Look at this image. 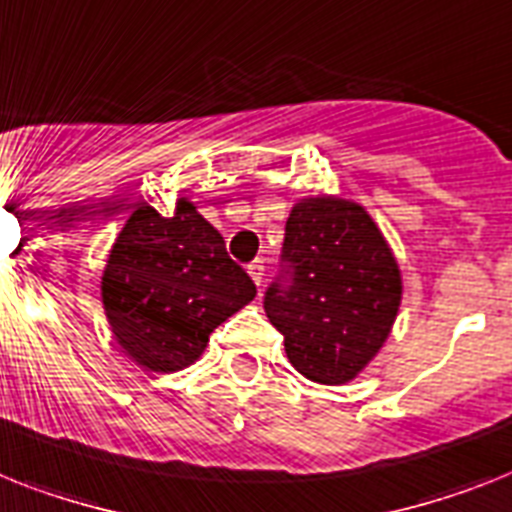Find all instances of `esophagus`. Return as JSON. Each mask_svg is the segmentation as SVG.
I'll use <instances>...</instances> for the list:
<instances>
[{
  "instance_id": "esophagus-1",
  "label": "esophagus",
  "mask_w": 512,
  "mask_h": 512,
  "mask_svg": "<svg viewBox=\"0 0 512 512\" xmlns=\"http://www.w3.org/2000/svg\"><path fill=\"white\" fill-rule=\"evenodd\" d=\"M248 274H251V280L256 282V285H261L264 282V259H256L248 264Z\"/></svg>"
}]
</instances>
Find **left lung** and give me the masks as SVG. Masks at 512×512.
<instances>
[{
    "instance_id": "left-lung-1",
    "label": "left lung",
    "mask_w": 512,
    "mask_h": 512,
    "mask_svg": "<svg viewBox=\"0 0 512 512\" xmlns=\"http://www.w3.org/2000/svg\"><path fill=\"white\" fill-rule=\"evenodd\" d=\"M280 277L264 311L285 353L319 384L356 379L390 337L403 295L398 261L363 206L303 198L285 225Z\"/></svg>"
}]
</instances>
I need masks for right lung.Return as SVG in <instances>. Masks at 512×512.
Returning a JSON list of instances; mask_svg holds the SVG:
<instances>
[{"instance_id": "1", "label": "right lung", "mask_w": 512, "mask_h": 512, "mask_svg": "<svg viewBox=\"0 0 512 512\" xmlns=\"http://www.w3.org/2000/svg\"><path fill=\"white\" fill-rule=\"evenodd\" d=\"M256 298L225 238L180 198L172 217L138 206L109 251L101 301L122 350L149 371H180L209 335Z\"/></svg>"}]
</instances>
